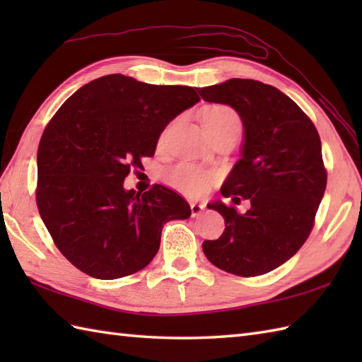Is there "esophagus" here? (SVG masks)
<instances>
[{"mask_svg":"<svg viewBox=\"0 0 362 362\" xmlns=\"http://www.w3.org/2000/svg\"><path fill=\"white\" fill-rule=\"evenodd\" d=\"M205 209V204L202 202H191V213H193V216H199Z\"/></svg>","mask_w":362,"mask_h":362,"instance_id":"34e87169","label":"esophagus"}]
</instances>
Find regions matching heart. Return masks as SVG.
Instances as JSON below:
<instances>
[{
	"mask_svg": "<svg viewBox=\"0 0 362 362\" xmlns=\"http://www.w3.org/2000/svg\"><path fill=\"white\" fill-rule=\"evenodd\" d=\"M204 127L209 135L214 134H236L240 135L241 119L236 112L226 105L213 107L205 113ZM214 177L205 169L191 163H180L168 173V182L171 185L189 196H201L209 191Z\"/></svg>",
	"mask_w": 362,
	"mask_h": 362,
	"instance_id": "obj_1",
	"label": "heart"
}]
</instances>
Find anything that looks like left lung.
I'll list each match as a JSON object with an SVG mask.
<instances>
[{
  "instance_id": "left-lung-1",
  "label": "left lung",
  "mask_w": 362,
  "mask_h": 362,
  "mask_svg": "<svg viewBox=\"0 0 362 362\" xmlns=\"http://www.w3.org/2000/svg\"><path fill=\"white\" fill-rule=\"evenodd\" d=\"M197 91L204 101L240 115L241 158L221 194L233 204L250 202L243 214L221 201L209 204L222 214L226 230L202 243L204 253L230 274H267L302 247L324 197L327 171L317 129L289 96L263 82L235 78Z\"/></svg>"
}]
</instances>
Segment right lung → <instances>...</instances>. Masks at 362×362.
Instances as JSON below:
<instances>
[{
  "mask_svg": "<svg viewBox=\"0 0 362 362\" xmlns=\"http://www.w3.org/2000/svg\"><path fill=\"white\" fill-rule=\"evenodd\" d=\"M201 101L193 87L152 86L124 74L91 81L66 99L37 152V206L62 255L79 271L115 280L141 271L168 221L188 202L163 185L124 188L130 166L156 153L177 115Z\"/></svg>",
  "mask_w": 362,
  "mask_h": 362,
  "instance_id": "1",
  "label": "right lung"
}]
</instances>
